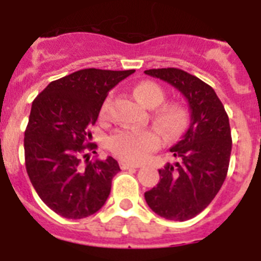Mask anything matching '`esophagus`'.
<instances>
[{
    "mask_svg": "<svg viewBox=\"0 0 261 261\" xmlns=\"http://www.w3.org/2000/svg\"><path fill=\"white\" fill-rule=\"evenodd\" d=\"M120 167H121V170H128V168H137L138 166L128 162H120Z\"/></svg>",
    "mask_w": 261,
    "mask_h": 261,
    "instance_id": "obj_1",
    "label": "esophagus"
}]
</instances>
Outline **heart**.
Segmentation results:
<instances>
[{
  "label": "heart",
  "instance_id": "obj_1",
  "mask_svg": "<svg viewBox=\"0 0 261 261\" xmlns=\"http://www.w3.org/2000/svg\"><path fill=\"white\" fill-rule=\"evenodd\" d=\"M136 98L147 108H155L165 102V91L154 82L144 81L133 89ZM111 96L103 102L100 112L107 114L110 108ZM153 120L163 137L174 142L187 132L190 126L191 117L184 106L179 103H166L153 112ZM108 149L112 154L132 163L144 162L147 156L161 145V136L155 129H119L108 138Z\"/></svg>",
  "mask_w": 261,
  "mask_h": 261
}]
</instances>
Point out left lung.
<instances>
[{
    "mask_svg": "<svg viewBox=\"0 0 261 261\" xmlns=\"http://www.w3.org/2000/svg\"><path fill=\"white\" fill-rule=\"evenodd\" d=\"M145 73L179 90L191 111L187 132L170 149L179 162L159 170V183L145 192V200L166 220H191L211 204L227 175L232 144L229 116L216 91L200 78L176 68Z\"/></svg>",
    "mask_w": 261,
    "mask_h": 261,
    "instance_id": "left-lung-1",
    "label": "left lung"
}]
</instances>
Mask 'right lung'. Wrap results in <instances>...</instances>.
<instances>
[{"mask_svg": "<svg viewBox=\"0 0 261 261\" xmlns=\"http://www.w3.org/2000/svg\"><path fill=\"white\" fill-rule=\"evenodd\" d=\"M135 70L82 69L53 81L32 102L24 132V161L41 201L60 216L80 220L96 213L120 171L112 156L94 162L81 156L95 153L89 130L105 99Z\"/></svg>", "mask_w": 261, "mask_h": 261, "instance_id": "1", "label": "right lung"}]
</instances>
